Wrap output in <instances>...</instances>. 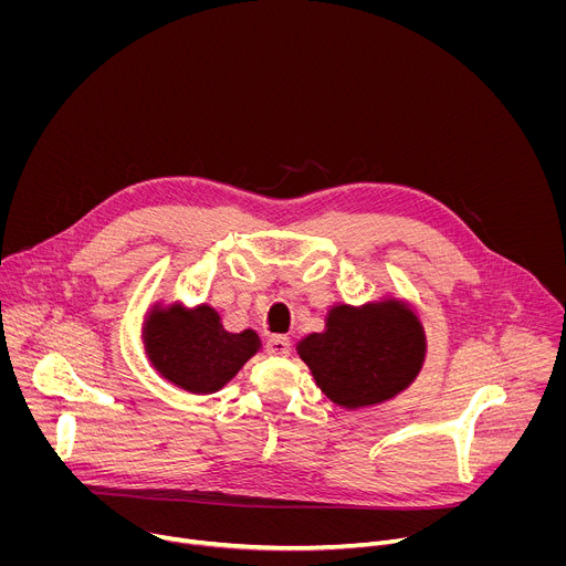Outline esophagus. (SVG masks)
I'll return each mask as SVG.
<instances>
[{
	"instance_id": "1",
	"label": "esophagus",
	"mask_w": 566,
	"mask_h": 566,
	"mask_svg": "<svg viewBox=\"0 0 566 566\" xmlns=\"http://www.w3.org/2000/svg\"><path fill=\"white\" fill-rule=\"evenodd\" d=\"M266 349L273 356H286L291 352V340L286 336H271Z\"/></svg>"
}]
</instances>
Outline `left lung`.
I'll use <instances>...</instances> for the list:
<instances>
[{
  "label": "left lung",
  "instance_id": "obj_1",
  "mask_svg": "<svg viewBox=\"0 0 566 566\" xmlns=\"http://www.w3.org/2000/svg\"><path fill=\"white\" fill-rule=\"evenodd\" d=\"M428 343L419 315L394 297L363 306L336 304L325 332L297 343L317 387L336 406H378L408 389L426 360Z\"/></svg>",
  "mask_w": 566,
  "mask_h": 566
}]
</instances>
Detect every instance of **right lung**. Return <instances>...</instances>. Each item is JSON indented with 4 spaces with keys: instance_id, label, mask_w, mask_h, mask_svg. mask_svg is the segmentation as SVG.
Returning <instances> with one entry per match:
<instances>
[{
    "instance_id": "obj_1",
    "label": "right lung",
    "mask_w": 566,
    "mask_h": 566,
    "mask_svg": "<svg viewBox=\"0 0 566 566\" xmlns=\"http://www.w3.org/2000/svg\"><path fill=\"white\" fill-rule=\"evenodd\" d=\"M143 345L160 376L192 394L219 391L262 347L253 329L226 332L208 304H154L143 322Z\"/></svg>"
}]
</instances>
